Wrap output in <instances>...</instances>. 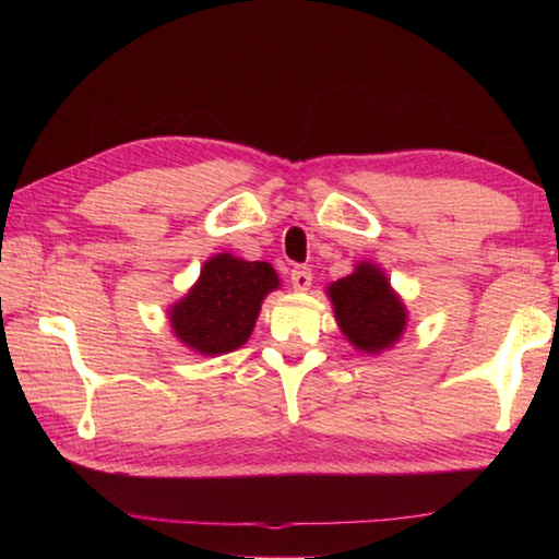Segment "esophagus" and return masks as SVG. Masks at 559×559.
Instances as JSON below:
<instances>
[{"instance_id": "obj_1", "label": "esophagus", "mask_w": 559, "mask_h": 559, "mask_svg": "<svg viewBox=\"0 0 559 559\" xmlns=\"http://www.w3.org/2000/svg\"><path fill=\"white\" fill-rule=\"evenodd\" d=\"M290 283L296 290H308L310 283H313V273L306 266H296L290 271Z\"/></svg>"}]
</instances>
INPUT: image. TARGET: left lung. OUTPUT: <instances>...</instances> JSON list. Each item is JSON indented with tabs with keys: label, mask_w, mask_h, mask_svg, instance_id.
<instances>
[{
	"label": "left lung",
	"mask_w": 559,
	"mask_h": 559,
	"mask_svg": "<svg viewBox=\"0 0 559 559\" xmlns=\"http://www.w3.org/2000/svg\"><path fill=\"white\" fill-rule=\"evenodd\" d=\"M328 296L340 330L362 353L377 355L402 337L406 308L374 263H357L349 276L330 283Z\"/></svg>",
	"instance_id": "1"
}]
</instances>
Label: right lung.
<instances>
[{"instance_id": "obj_1", "label": "right lung", "mask_w": 559, "mask_h": 559, "mask_svg": "<svg viewBox=\"0 0 559 559\" xmlns=\"http://www.w3.org/2000/svg\"><path fill=\"white\" fill-rule=\"evenodd\" d=\"M278 286L271 263L216 253L187 296L169 308V323L179 343L194 353H234L251 337L263 298Z\"/></svg>"}]
</instances>
